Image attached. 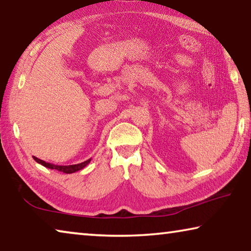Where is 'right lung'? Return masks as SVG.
Segmentation results:
<instances>
[{
  "instance_id": "1",
  "label": "right lung",
  "mask_w": 251,
  "mask_h": 251,
  "mask_svg": "<svg viewBox=\"0 0 251 251\" xmlns=\"http://www.w3.org/2000/svg\"><path fill=\"white\" fill-rule=\"evenodd\" d=\"M33 158H34V160L36 161V163L43 165V166L46 167V168L56 169V171L63 172V173H65V174H73L75 172H78V171H80V169H83L84 167H86L87 165L90 164V161H91V158H90V159L83 161V163H80V164L67 165V166H62V165H54V164H50V163H46V161L42 160V159H39L35 156H33Z\"/></svg>"
}]
</instances>
